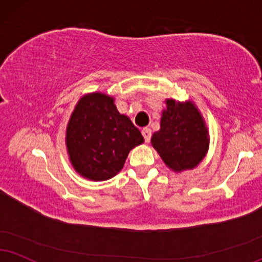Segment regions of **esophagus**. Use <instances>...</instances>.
<instances>
[{"instance_id": "1", "label": "esophagus", "mask_w": 262, "mask_h": 262, "mask_svg": "<svg viewBox=\"0 0 262 262\" xmlns=\"http://www.w3.org/2000/svg\"><path fill=\"white\" fill-rule=\"evenodd\" d=\"M142 135H143V137H144V141L147 142H149L150 141V137H151V131H150V128H143V130H142Z\"/></svg>"}]
</instances>
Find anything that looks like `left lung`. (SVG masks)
Returning <instances> with one entry per match:
<instances>
[{
	"instance_id": "1",
	"label": "left lung",
	"mask_w": 262,
	"mask_h": 262,
	"mask_svg": "<svg viewBox=\"0 0 262 262\" xmlns=\"http://www.w3.org/2000/svg\"><path fill=\"white\" fill-rule=\"evenodd\" d=\"M165 103L160 130L151 136V146L175 172L194 169L204 159L209 148L204 119L193 102L166 99Z\"/></svg>"
}]
</instances>
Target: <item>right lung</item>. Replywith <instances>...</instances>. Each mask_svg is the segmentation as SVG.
<instances>
[{
	"instance_id": "1",
	"label": "right lung",
	"mask_w": 262,
	"mask_h": 262,
	"mask_svg": "<svg viewBox=\"0 0 262 262\" xmlns=\"http://www.w3.org/2000/svg\"><path fill=\"white\" fill-rule=\"evenodd\" d=\"M144 142L128 116L120 114L114 98L93 92L79 99L67 126V150L79 175L91 181L114 177L131 149Z\"/></svg>"
}]
</instances>
